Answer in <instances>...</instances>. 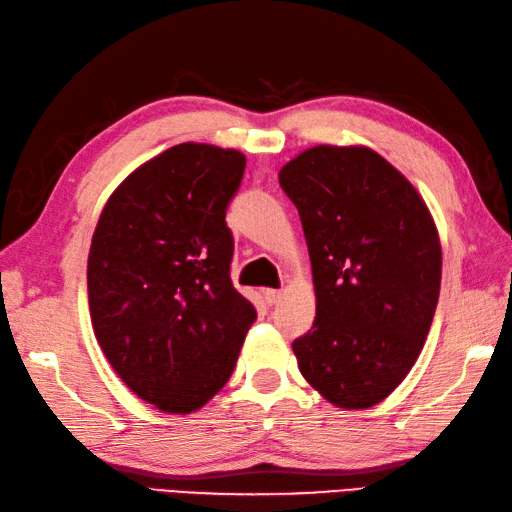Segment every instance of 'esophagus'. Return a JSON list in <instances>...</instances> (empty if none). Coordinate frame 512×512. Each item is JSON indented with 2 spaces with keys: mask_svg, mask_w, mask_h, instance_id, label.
<instances>
[{
  "mask_svg": "<svg viewBox=\"0 0 512 512\" xmlns=\"http://www.w3.org/2000/svg\"><path fill=\"white\" fill-rule=\"evenodd\" d=\"M265 301H267V305H276L278 301H281V292H278V289H265Z\"/></svg>",
  "mask_w": 512,
  "mask_h": 512,
  "instance_id": "esophagus-1",
  "label": "esophagus"
}]
</instances>
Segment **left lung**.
<instances>
[{
    "label": "left lung",
    "instance_id": "obj_1",
    "mask_svg": "<svg viewBox=\"0 0 512 512\" xmlns=\"http://www.w3.org/2000/svg\"><path fill=\"white\" fill-rule=\"evenodd\" d=\"M303 223L316 318L292 343L305 381L363 410L406 379L437 310L441 245L426 202L368 147H318L278 171Z\"/></svg>",
    "mask_w": 512,
    "mask_h": 512
}]
</instances>
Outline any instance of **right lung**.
<instances>
[{
    "label": "right lung",
    "mask_w": 512,
    "mask_h": 512,
    "mask_svg": "<svg viewBox=\"0 0 512 512\" xmlns=\"http://www.w3.org/2000/svg\"><path fill=\"white\" fill-rule=\"evenodd\" d=\"M245 156L182 142L113 191L91 240L89 310L106 361L151 406L189 414L236 368L256 310L231 283L227 205Z\"/></svg>",
    "instance_id": "obj_1"
}]
</instances>
